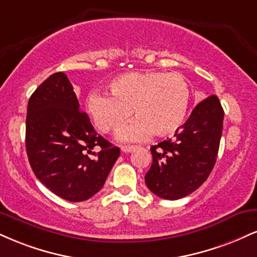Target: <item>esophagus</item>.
Returning a JSON list of instances; mask_svg holds the SVG:
<instances>
[{"label":"esophagus","mask_w":257,"mask_h":257,"mask_svg":"<svg viewBox=\"0 0 257 257\" xmlns=\"http://www.w3.org/2000/svg\"><path fill=\"white\" fill-rule=\"evenodd\" d=\"M120 150H122L123 153H131L132 151L135 150L134 146H122L120 147Z\"/></svg>","instance_id":"esophagus-1"}]
</instances>
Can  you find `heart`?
<instances>
[{"label": "heart", "instance_id": "b5f03b06", "mask_svg": "<svg viewBox=\"0 0 257 257\" xmlns=\"http://www.w3.org/2000/svg\"><path fill=\"white\" fill-rule=\"evenodd\" d=\"M110 94L93 91L86 101L95 126L110 133L133 112L137 118L117 132L123 142L174 134L182 125L190 101V86L178 73L131 72L120 74L109 83ZM132 110H131L130 109Z\"/></svg>", "mask_w": 257, "mask_h": 257}]
</instances>
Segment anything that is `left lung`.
<instances>
[{
	"mask_svg": "<svg viewBox=\"0 0 257 257\" xmlns=\"http://www.w3.org/2000/svg\"><path fill=\"white\" fill-rule=\"evenodd\" d=\"M224 110L217 95L196 105L174 139L151 147L153 163L145 176L148 189L166 200H178L208 178L217 160Z\"/></svg>",
	"mask_w": 257,
	"mask_h": 257,
	"instance_id": "1",
	"label": "left lung"
}]
</instances>
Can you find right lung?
<instances>
[{
    "label": "right lung",
    "instance_id": "1",
    "mask_svg": "<svg viewBox=\"0 0 257 257\" xmlns=\"http://www.w3.org/2000/svg\"><path fill=\"white\" fill-rule=\"evenodd\" d=\"M26 152L36 177L70 202L97 194L120 153L80 111L72 83L62 72L49 76L31 95Z\"/></svg>",
    "mask_w": 257,
    "mask_h": 257
}]
</instances>
